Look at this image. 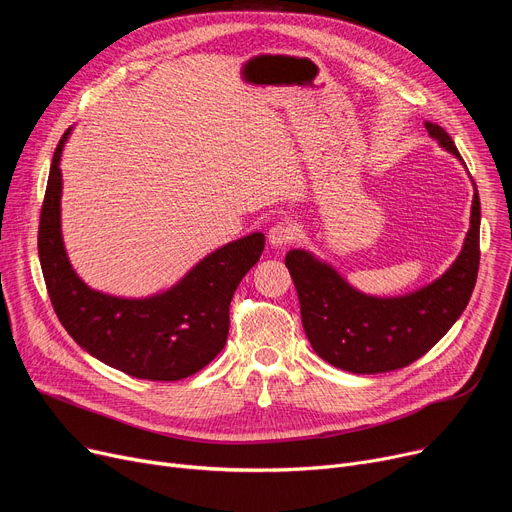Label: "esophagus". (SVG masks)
<instances>
[{
  "mask_svg": "<svg viewBox=\"0 0 512 512\" xmlns=\"http://www.w3.org/2000/svg\"><path fill=\"white\" fill-rule=\"evenodd\" d=\"M294 238H297V228L288 222H278L270 228V232H267V242H270L274 249H282L290 245Z\"/></svg>",
  "mask_w": 512,
  "mask_h": 512,
  "instance_id": "1",
  "label": "esophagus"
}]
</instances>
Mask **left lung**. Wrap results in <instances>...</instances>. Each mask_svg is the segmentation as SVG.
Listing matches in <instances>:
<instances>
[{"label":"left lung","instance_id":"left-lung-1","mask_svg":"<svg viewBox=\"0 0 512 512\" xmlns=\"http://www.w3.org/2000/svg\"><path fill=\"white\" fill-rule=\"evenodd\" d=\"M429 137L461 159L448 132L425 122ZM479 195L475 188L471 228L450 270L405 297H367L332 265L292 249L284 263L297 286L305 334L330 365L353 373H386L423 357L465 311L479 270Z\"/></svg>","mask_w":512,"mask_h":512}]
</instances>
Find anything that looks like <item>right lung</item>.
Instances as JSON below:
<instances>
[{
  "label": "right lung",
  "instance_id": "obj_1",
  "mask_svg": "<svg viewBox=\"0 0 512 512\" xmlns=\"http://www.w3.org/2000/svg\"><path fill=\"white\" fill-rule=\"evenodd\" d=\"M68 134L70 128L53 153L39 220V259L53 311L74 342L105 365L151 382L188 378L224 348L234 290L259 261L265 236L253 232L228 242L149 299L89 288L72 270L62 240L60 157Z\"/></svg>",
  "mask_w": 512,
  "mask_h": 512
}]
</instances>
